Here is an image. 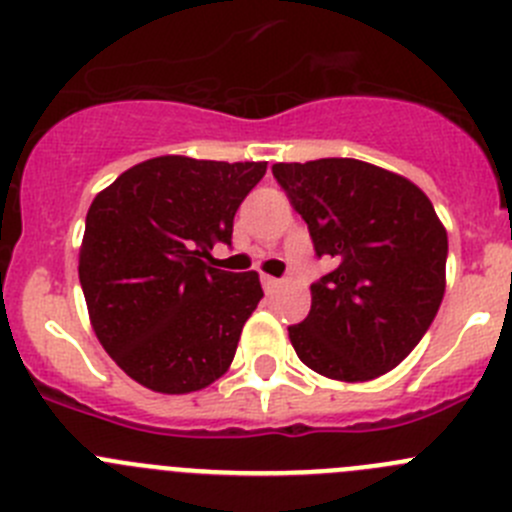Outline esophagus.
<instances>
[{
  "mask_svg": "<svg viewBox=\"0 0 512 512\" xmlns=\"http://www.w3.org/2000/svg\"><path fill=\"white\" fill-rule=\"evenodd\" d=\"M262 288H265L267 293H272L275 288H280V280L272 278V275H262Z\"/></svg>",
  "mask_w": 512,
  "mask_h": 512,
  "instance_id": "esophagus-1",
  "label": "esophagus"
}]
</instances>
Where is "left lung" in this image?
Instances as JSON below:
<instances>
[{
	"label": "left lung",
	"mask_w": 512,
	"mask_h": 512,
	"mask_svg": "<svg viewBox=\"0 0 512 512\" xmlns=\"http://www.w3.org/2000/svg\"><path fill=\"white\" fill-rule=\"evenodd\" d=\"M333 270L310 285V313L290 326L295 353L336 381L379 379L414 351L444 298L447 229L404 176L358 159L275 164Z\"/></svg>",
	"instance_id": "left-lung-1"
}]
</instances>
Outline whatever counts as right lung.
Instances as JSON below:
<instances>
[{"mask_svg":"<svg viewBox=\"0 0 512 512\" xmlns=\"http://www.w3.org/2000/svg\"><path fill=\"white\" fill-rule=\"evenodd\" d=\"M265 161L156 156L93 199L80 245L90 326L108 356L159 394L207 389L232 364L262 298L257 272L212 267Z\"/></svg>","mask_w":512,"mask_h":512,"instance_id":"obj_1","label":"right lung"}]
</instances>
